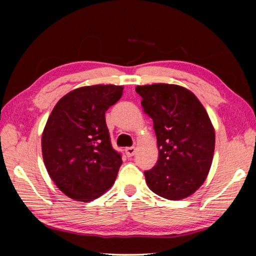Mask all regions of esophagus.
Instances as JSON below:
<instances>
[{
	"label": "esophagus",
	"instance_id": "34e87169",
	"mask_svg": "<svg viewBox=\"0 0 256 256\" xmlns=\"http://www.w3.org/2000/svg\"><path fill=\"white\" fill-rule=\"evenodd\" d=\"M136 152V149L134 146H131V148H126L125 149V154H126L128 157H133L134 154Z\"/></svg>",
	"mask_w": 256,
	"mask_h": 256
}]
</instances>
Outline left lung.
I'll list each match as a JSON object with an SVG mask.
<instances>
[{
	"label": "left lung",
	"instance_id": "1",
	"mask_svg": "<svg viewBox=\"0 0 256 256\" xmlns=\"http://www.w3.org/2000/svg\"><path fill=\"white\" fill-rule=\"evenodd\" d=\"M144 112L154 120L159 158L144 172L149 188L167 200L196 192L209 174L214 152V125L198 97L170 84L136 86Z\"/></svg>",
	"mask_w": 256,
	"mask_h": 256
}]
</instances>
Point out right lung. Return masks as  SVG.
Here are the masks:
<instances>
[{
    "label": "right lung",
    "mask_w": 256,
    "mask_h": 256,
    "mask_svg": "<svg viewBox=\"0 0 256 256\" xmlns=\"http://www.w3.org/2000/svg\"><path fill=\"white\" fill-rule=\"evenodd\" d=\"M123 86L94 84L72 90L56 104L42 136L52 180L66 196L89 202L115 183L122 157L112 148L105 112Z\"/></svg>",
    "instance_id": "add662e5"
}]
</instances>
